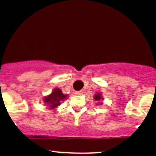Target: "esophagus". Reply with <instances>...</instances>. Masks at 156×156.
<instances>
[{"mask_svg": "<svg viewBox=\"0 0 156 156\" xmlns=\"http://www.w3.org/2000/svg\"><path fill=\"white\" fill-rule=\"evenodd\" d=\"M75 94H77V95H81V94H83V91L80 90V91H78V92H76Z\"/></svg>", "mask_w": 156, "mask_h": 156, "instance_id": "obj_1", "label": "esophagus"}]
</instances>
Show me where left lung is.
Here are the masks:
<instances>
[{
	"label": "left lung",
	"instance_id": "obj_1",
	"mask_svg": "<svg viewBox=\"0 0 156 156\" xmlns=\"http://www.w3.org/2000/svg\"><path fill=\"white\" fill-rule=\"evenodd\" d=\"M94 100L97 102L96 105H103V101L104 100L103 97L102 96L101 92H96L94 95Z\"/></svg>",
	"mask_w": 156,
	"mask_h": 156
}]
</instances>
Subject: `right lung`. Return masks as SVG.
Segmentation results:
<instances>
[{"instance_id": "obj_1", "label": "right lung", "mask_w": 156, "mask_h": 156, "mask_svg": "<svg viewBox=\"0 0 156 156\" xmlns=\"http://www.w3.org/2000/svg\"><path fill=\"white\" fill-rule=\"evenodd\" d=\"M67 98L68 94H63L60 89L55 88L52 90L51 94L43 97L42 101L48 109H55L61 105V102L67 100Z\"/></svg>"}]
</instances>
